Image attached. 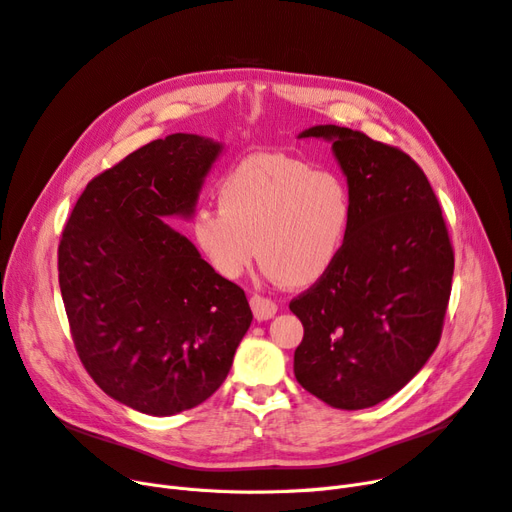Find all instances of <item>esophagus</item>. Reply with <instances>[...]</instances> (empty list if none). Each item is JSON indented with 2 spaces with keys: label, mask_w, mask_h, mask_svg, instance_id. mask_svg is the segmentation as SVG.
Returning <instances> with one entry per match:
<instances>
[{
  "label": "esophagus",
  "mask_w": 512,
  "mask_h": 512,
  "mask_svg": "<svg viewBox=\"0 0 512 512\" xmlns=\"http://www.w3.org/2000/svg\"><path fill=\"white\" fill-rule=\"evenodd\" d=\"M250 306H252L254 317H256L258 321H267V319L275 317V313H277V304H275L271 298H264V296H260V294H254V296L250 298Z\"/></svg>",
  "instance_id": "34e87169"
}]
</instances>
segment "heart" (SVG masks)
<instances>
[{
    "label": "heart",
    "mask_w": 512,
    "mask_h": 512,
    "mask_svg": "<svg viewBox=\"0 0 512 512\" xmlns=\"http://www.w3.org/2000/svg\"><path fill=\"white\" fill-rule=\"evenodd\" d=\"M218 206L191 220L197 248L224 279L252 262L290 288L327 275L349 239L355 203L349 180L285 153H256L222 178Z\"/></svg>",
    "instance_id": "b5f03b06"
}]
</instances>
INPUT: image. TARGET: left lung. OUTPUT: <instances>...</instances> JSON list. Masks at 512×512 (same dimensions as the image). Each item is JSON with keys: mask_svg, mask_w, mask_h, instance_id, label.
Listing matches in <instances>:
<instances>
[{"mask_svg": "<svg viewBox=\"0 0 512 512\" xmlns=\"http://www.w3.org/2000/svg\"><path fill=\"white\" fill-rule=\"evenodd\" d=\"M353 191L349 239L334 267L290 302L304 338L294 374L338 410H365L410 382L437 349L454 248L431 182L397 147L340 126H313Z\"/></svg>", "mask_w": 512, "mask_h": 512, "instance_id": "left-lung-1", "label": "left lung"}]
</instances>
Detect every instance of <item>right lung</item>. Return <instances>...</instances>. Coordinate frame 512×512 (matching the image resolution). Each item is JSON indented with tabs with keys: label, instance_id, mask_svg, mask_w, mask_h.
<instances>
[{
	"label": "right lung",
	"instance_id": "right-lung-1",
	"mask_svg": "<svg viewBox=\"0 0 512 512\" xmlns=\"http://www.w3.org/2000/svg\"><path fill=\"white\" fill-rule=\"evenodd\" d=\"M222 145L170 134L88 182L58 245V283L77 355L115 401L174 416L212 397L252 323L168 216L191 218Z\"/></svg>",
	"mask_w": 512,
	"mask_h": 512
}]
</instances>
